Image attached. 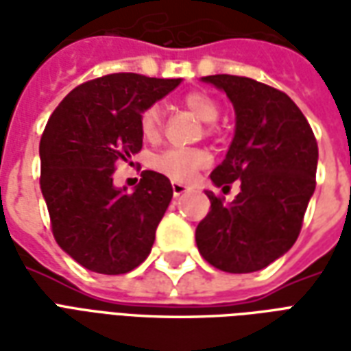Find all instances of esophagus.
Returning a JSON list of instances; mask_svg holds the SVG:
<instances>
[{
	"label": "esophagus",
	"mask_w": 351,
	"mask_h": 351,
	"mask_svg": "<svg viewBox=\"0 0 351 351\" xmlns=\"http://www.w3.org/2000/svg\"><path fill=\"white\" fill-rule=\"evenodd\" d=\"M184 191H188V186H184L180 182H173V195L178 197V195H182Z\"/></svg>",
	"instance_id": "obj_1"
}]
</instances>
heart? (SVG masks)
<instances>
[{"mask_svg":"<svg viewBox=\"0 0 351 351\" xmlns=\"http://www.w3.org/2000/svg\"><path fill=\"white\" fill-rule=\"evenodd\" d=\"M184 107L197 116L199 120L210 123L220 116L218 103L205 92H190L184 95ZM141 135L146 141H156L161 133V108L158 105H150L141 112L138 118ZM210 163V156L199 148H169L163 152L156 154L152 158V167L169 176L176 182L190 180L195 171L206 167Z\"/></svg>","mask_w":351,"mask_h":351,"instance_id":"b5f03b06","label":"heart"}]
</instances>
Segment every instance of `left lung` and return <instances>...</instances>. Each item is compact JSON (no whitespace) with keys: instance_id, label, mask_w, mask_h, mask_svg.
I'll return each instance as SVG.
<instances>
[{"instance_id":"8db88e82","label":"left lung","mask_w":351,"mask_h":351,"mask_svg":"<svg viewBox=\"0 0 351 351\" xmlns=\"http://www.w3.org/2000/svg\"><path fill=\"white\" fill-rule=\"evenodd\" d=\"M201 80L226 92L235 108V135L210 180L223 190L239 180L241 191L229 205L206 191L210 210L195 229V243L220 271H261L301 233L316 190V137L299 107L276 88L235 75Z\"/></svg>"}]
</instances>
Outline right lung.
<instances>
[{
  "instance_id": "right-lung-1",
  "label": "right lung",
  "mask_w": 351,
  "mask_h": 351,
  "mask_svg": "<svg viewBox=\"0 0 351 351\" xmlns=\"http://www.w3.org/2000/svg\"><path fill=\"white\" fill-rule=\"evenodd\" d=\"M180 79L114 73L77 86L49 118L39 145L41 191L60 248L88 271L123 274L152 250L173 188L143 171L135 190L114 188L118 161L143 148L138 118Z\"/></svg>"
}]
</instances>
